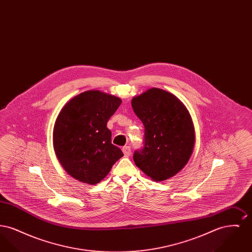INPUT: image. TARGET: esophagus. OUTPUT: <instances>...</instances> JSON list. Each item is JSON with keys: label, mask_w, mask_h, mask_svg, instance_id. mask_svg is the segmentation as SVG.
I'll use <instances>...</instances> for the list:
<instances>
[{"label": "esophagus", "mask_w": 252, "mask_h": 252, "mask_svg": "<svg viewBox=\"0 0 252 252\" xmlns=\"http://www.w3.org/2000/svg\"><path fill=\"white\" fill-rule=\"evenodd\" d=\"M122 150H123V152H124V155H125V156H130V154H131V149H130V147H129V146H124Z\"/></svg>", "instance_id": "obj_1"}]
</instances>
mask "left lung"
<instances>
[{
	"label": "left lung",
	"instance_id": "8db88e82",
	"mask_svg": "<svg viewBox=\"0 0 252 252\" xmlns=\"http://www.w3.org/2000/svg\"><path fill=\"white\" fill-rule=\"evenodd\" d=\"M132 108L144 126V148L133 155L135 164L154 181L168 180L192 155L194 127L179 98L152 88L132 99Z\"/></svg>",
	"mask_w": 252,
	"mask_h": 252
}]
</instances>
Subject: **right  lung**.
Returning <instances> with one entry per match:
<instances>
[{"label":"right lung","instance_id":"add662e5","mask_svg":"<svg viewBox=\"0 0 252 252\" xmlns=\"http://www.w3.org/2000/svg\"><path fill=\"white\" fill-rule=\"evenodd\" d=\"M122 103L119 97L87 91L72 98L55 123L53 142L64 170L75 180L94 185L124 156L111 144L108 119Z\"/></svg>","mask_w":252,"mask_h":252}]
</instances>
